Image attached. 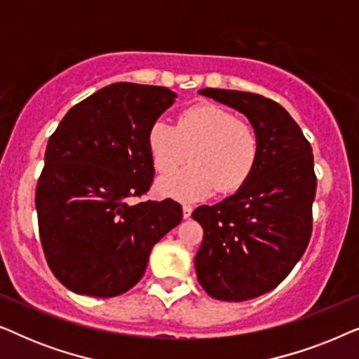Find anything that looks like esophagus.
<instances>
[{
  "label": "esophagus",
  "instance_id": "esophagus-1",
  "mask_svg": "<svg viewBox=\"0 0 359 359\" xmlns=\"http://www.w3.org/2000/svg\"><path fill=\"white\" fill-rule=\"evenodd\" d=\"M191 214H193V205L184 204V205H183V217H184V219H189Z\"/></svg>",
  "mask_w": 359,
  "mask_h": 359
}]
</instances>
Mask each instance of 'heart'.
<instances>
[{"mask_svg":"<svg viewBox=\"0 0 359 359\" xmlns=\"http://www.w3.org/2000/svg\"><path fill=\"white\" fill-rule=\"evenodd\" d=\"M147 149L160 175L171 173L191 156V165L156 183V193L180 201H199L215 189L229 194L252 176L259 156L257 130L215 104L181 112L176 124L156 121L147 134Z\"/></svg>","mask_w":359,"mask_h":359,"instance_id":"obj_1","label":"heart"}]
</instances>
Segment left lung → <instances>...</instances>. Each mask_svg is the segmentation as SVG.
I'll use <instances>...</instances> for the list:
<instances>
[{
	"label": "left lung",
	"mask_w": 359,
	"mask_h": 359,
	"mask_svg": "<svg viewBox=\"0 0 359 359\" xmlns=\"http://www.w3.org/2000/svg\"><path fill=\"white\" fill-rule=\"evenodd\" d=\"M199 95L247 116L259 139L247 183L219 204L193 212L204 230L194 258L199 284L210 297L242 302L276 287L306 252L317 189L312 147L276 101L215 88Z\"/></svg>",
	"instance_id": "left-lung-1"
}]
</instances>
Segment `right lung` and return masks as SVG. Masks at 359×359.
Wrapping results in <instances>:
<instances>
[{"mask_svg": "<svg viewBox=\"0 0 359 359\" xmlns=\"http://www.w3.org/2000/svg\"><path fill=\"white\" fill-rule=\"evenodd\" d=\"M175 97L165 86L114 83L73 106L48 139L36 189L39 233L48 268L70 291L127 292L154 245L183 219L173 199L129 203L150 189L147 134Z\"/></svg>", "mask_w": 359, "mask_h": 359, "instance_id": "add662e5", "label": "right lung"}]
</instances>
